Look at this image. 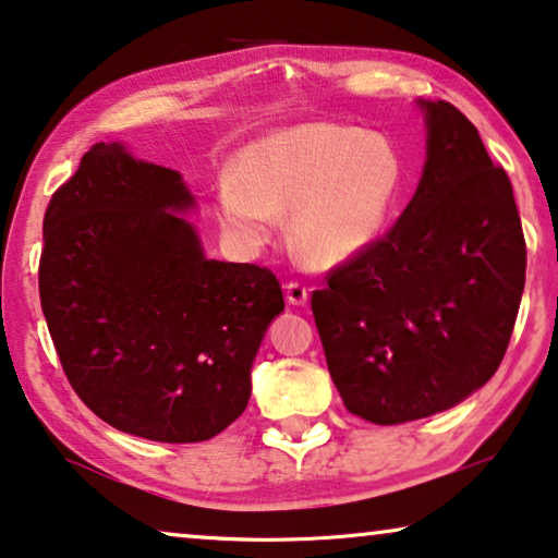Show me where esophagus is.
Segmentation results:
<instances>
[{
  "label": "esophagus",
  "instance_id": "34e87169",
  "mask_svg": "<svg viewBox=\"0 0 558 558\" xmlns=\"http://www.w3.org/2000/svg\"><path fill=\"white\" fill-rule=\"evenodd\" d=\"M286 295H288V303H293V305L308 303V288H305L303 282H298V280L286 282Z\"/></svg>",
  "mask_w": 558,
  "mask_h": 558
}]
</instances>
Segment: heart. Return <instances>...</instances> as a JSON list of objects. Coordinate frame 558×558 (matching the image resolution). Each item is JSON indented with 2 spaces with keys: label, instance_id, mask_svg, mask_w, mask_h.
Segmentation results:
<instances>
[{
  "label": "heart",
  "instance_id": "b5f03b06",
  "mask_svg": "<svg viewBox=\"0 0 558 558\" xmlns=\"http://www.w3.org/2000/svg\"><path fill=\"white\" fill-rule=\"evenodd\" d=\"M407 161L384 133L298 123L257 138L217 192L219 222L242 247L268 245L290 211V245L305 263L336 268L381 238L402 199Z\"/></svg>",
  "mask_w": 558,
  "mask_h": 558
}]
</instances>
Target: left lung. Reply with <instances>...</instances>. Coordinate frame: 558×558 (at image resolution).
Returning a JSON list of instances; mask_svg holds the SVG:
<instances>
[{
	"instance_id": "obj_1",
	"label": "left lung",
	"mask_w": 558,
	"mask_h": 558,
	"mask_svg": "<svg viewBox=\"0 0 558 558\" xmlns=\"http://www.w3.org/2000/svg\"><path fill=\"white\" fill-rule=\"evenodd\" d=\"M427 161L395 227L311 298L347 410L374 425L445 412L498 372L525 282L511 179L452 104H425Z\"/></svg>"
}]
</instances>
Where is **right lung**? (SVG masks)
I'll return each instance as SVG.
<instances>
[{"label": "right lung", "mask_w": 558, "mask_h": 558, "mask_svg": "<svg viewBox=\"0 0 558 558\" xmlns=\"http://www.w3.org/2000/svg\"><path fill=\"white\" fill-rule=\"evenodd\" d=\"M174 169L96 144L47 204L40 303L70 387L121 433L202 442L245 412L286 308L278 278L209 260Z\"/></svg>", "instance_id": "right-lung-1"}]
</instances>
